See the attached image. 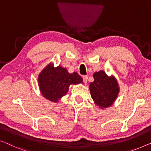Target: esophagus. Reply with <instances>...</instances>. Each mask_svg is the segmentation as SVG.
Listing matches in <instances>:
<instances>
[{
  "label": "esophagus",
  "mask_w": 151,
  "mask_h": 151,
  "mask_svg": "<svg viewBox=\"0 0 151 151\" xmlns=\"http://www.w3.org/2000/svg\"><path fill=\"white\" fill-rule=\"evenodd\" d=\"M87 78H88V76L87 75H83V82L85 83H87Z\"/></svg>",
  "instance_id": "1"
}]
</instances>
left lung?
<instances>
[{"label": "left lung", "mask_w": 151, "mask_h": 151, "mask_svg": "<svg viewBox=\"0 0 151 151\" xmlns=\"http://www.w3.org/2000/svg\"><path fill=\"white\" fill-rule=\"evenodd\" d=\"M93 78V82L89 84V90L94 103L102 109L111 106L119 93L116 78L108 76L104 70L94 73Z\"/></svg>", "instance_id": "8db88e82"}]
</instances>
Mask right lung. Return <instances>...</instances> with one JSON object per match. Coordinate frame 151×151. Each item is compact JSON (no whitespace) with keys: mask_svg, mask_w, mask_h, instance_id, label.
Wrapping results in <instances>:
<instances>
[{"mask_svg":"<svg viewBox=\"0 0 151 151\" xmlns=\"http://www.w3.org/2000/svg\"><path fill=\"white\" fill-rule=\"evenodd\" d=\"M83 78L77 73H69L66 68L54 67L52 62L42 69L38 76L40 93L45 98L58 103L68 91L69 86L83 83Z\"/></svg>","mask_w":151,"mask_h":151,"instance_id":"1","label":"right lung"}]
</instances>
